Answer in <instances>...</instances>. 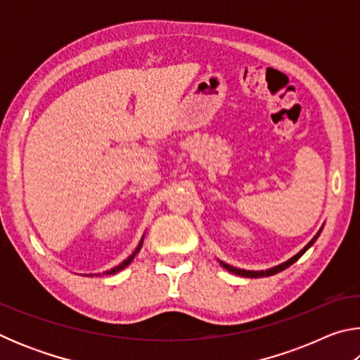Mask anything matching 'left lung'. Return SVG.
I'll return each instance as SVG.
<instances>
[{
	"mask_svg": "<svg viewBox=\"0 0 360 360\" xmlns=\"http://www.w3.org/2000/svg\"><path fill=\"white\" fill-rule=\"evenodd\" d=\"M321 231H322V227H321V230L318 231V233L314 235V238H313L311 241H309L308 245L304 246L300 252L295 254L294 257H290L288 262H284V264H281V265H278V266H273V268H268V270H262V271L240 270V268H235V266H231V265H227V264H224V262H221V265L225 268V270H229V271H231V273H235V275H238V276H245V278H264V276H271V275H276V273H279V271L285 270V268L290 266L292 264H294V262H297L298 259H300L302 255H303L304 252H307L308 249L314 245V241L318 240V236L321 235Z\"/></svg>",
	"mask_w": 360,
	"mask_h": 360,
	"instance_id": "obj_1",
	"label": "left lung"
}]
</instances>
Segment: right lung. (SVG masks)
Segmentation results:
<instances>
[{"label":"right lung","mask_w":360,"mask_h":360,"mask_svg":"<svg viewBox=\"0 0 360 360\" xmlns=\"http://www.w3.org/2000/svg\"><path fill=\"white\" fill-rule=\"evenodd\" d=\"M143 240H144V236L141 238V241H139V245H138V248L135 249V252H133L129 259H125L124 262H122L120 265H117V266H114V268H111V270H108V271H105V275H114V273H117V271H120V270H124V268L130 264V262L135 259V255L139 252V249H141V246H143Z\"/></svg>","instance_id":"add662e5"}]
</instances>
